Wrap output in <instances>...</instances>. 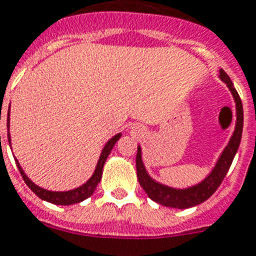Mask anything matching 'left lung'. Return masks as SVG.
<instances>
[{
	"label": "left lung",
	"instance_id": "1",
	"mask_svg": "<svg viewBox=\"0 0 256 256\" xmlns=\"http://www.w3.org/2000/svg\"><path fill=\"white\" fill-rule=\"evenodd\" d=\"M220 78L228 86V88L231 90L232 95L235 98V102H236V128H235L231 141H230L227 148L224 149L223 154H222V157L216 164L212 173L202 181V184L189 189H173L152 180L146 173L144 164H142L141 148H138V153H136V177H138V181H140L144 190L148 193V196L153 202H158L161 206H170V208L185 210V208H190V206H198V204H202L206 200H208L216 192V189L219 188L220 184L223 182L224 177L227 174L228 169L231 166L234 157H235V154L239 149V145H240L242 132H243V106H242L240 96L232 84L230 76L223 70H220Z\"/></svg>",
	"mask_w": 256,
	"mask_h": 256
}]
</instances>
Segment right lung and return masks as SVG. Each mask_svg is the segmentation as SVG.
Masks as SVG:
<instances>
[{"label":"right lung","instance_id":"add662e5","mask_svg":"<svg viewBox=\"0 0 256 256\" xmlns=\"http://www.w3.org/2000/svg\"><path fill=\"white\" fill-rule=\"evenodd\" d=\"M120 138V134H116V136L111 138L110 141L107 142L102 154H100V158L98 161L96 169L94 172L92 177H91L84 185H82V186H79V188L76 189H72V190H68V192H50V190H46V189L37 186V185L33 184L32 181L26 177V174H25L24 170L21 169L17 160H16V164H17V168H18L20 173H21L22 178H24L25 184L28 185L29 188L32 189L33 192L36 193L38 198H42V200H46V202H52V204H58V206H71V204H76V202H83V200H86V198H90V196L92 194L95 188H96V185L100 182V178H102L103 165H104L107 157H108V154H110V152L112 150V148H114L115 142L118 141ZM8 140L10 141V136H9V110H8Z\"/></svg>","mask_w":256,"mask_h":256}]
</instances>
